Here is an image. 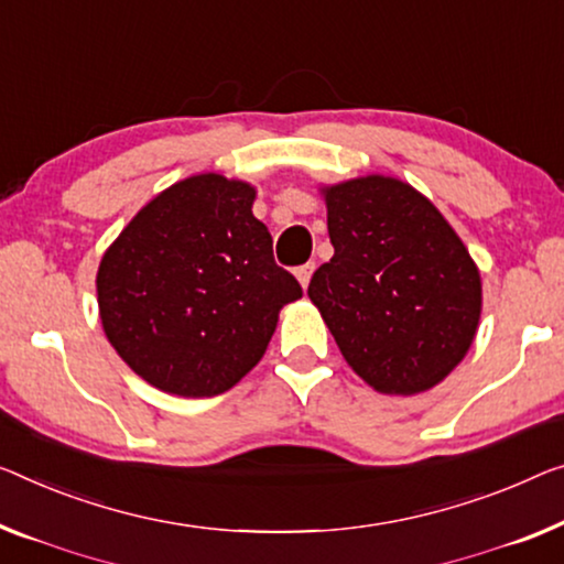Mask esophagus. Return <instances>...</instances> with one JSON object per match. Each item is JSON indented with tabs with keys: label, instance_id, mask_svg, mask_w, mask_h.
Listing matches in <instances>:
<instances>
[{
	"label": "esophagus",
	"instance_id": "1",
	"mask_svg": "<svg viewBox=\"0 0 564 564\" xmlns=\"http://www.w3.org/2000/svg\"><path fill=\"white\" fill-rule=\"evenodd\" d=\"M314 271H316L314 263H306V265L296 268V279L301 283V289H308V281H311V275H314Z\"/></svg>",
	"mask_w": 564,
	"mask_h": 564
}]
</instances>
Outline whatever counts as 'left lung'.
Here are the masks:
<instances>
[{
	"label": "left lung",
	"mask_w": 564,
	"mask_h": 564,
	"mask_svg": "<svg viewBox=\"0 0 564 564\" xmlns=\"http://www.w3.org/2000/svg\"><path fill=\"white\" fill-rule=\"evenodd\" d=\"M334 258L308 299L347 365L382 394H420L468 355L481 318V273L431 199L367 174L322 184Z\"/></svg>",
	"instance_id": "obj_1"
}]
</instances>
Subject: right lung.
<instances>
[{"instance_id": "right-lung-1", "label": "right lung", "mask_w": 564, "mask_h": 564, "mask_svg": "<svg viewBox=\"0 0 564 564\" xmlns=\"http://www.w3.org/2000/svg\"><path fill=\"white\" fill-rule=\"evenodd\" d=\"M256 187L205 172L149 199L96 273L106 339L151 388L213 398L238 384L301 285L275 265Z\"/></svg>"}]
</instances>
